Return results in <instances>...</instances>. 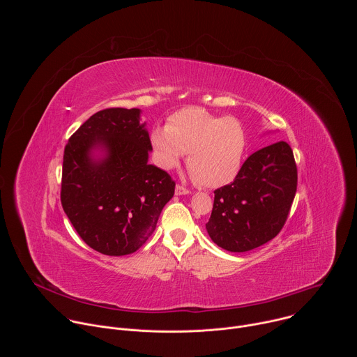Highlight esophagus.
I'll return each mask as SVG.
<instances>
[{
  "mask_svg": "<svg viewBox=\"0 0 357 357\" xmlns=\"http://www.w3.org/2000/svg\"><path fill=\"white\" fill-rule=\"evenodd\" d=\"M188 193H189L188 188H185V186H182L179 183L175 186V195H188Z\"/></svg>",
  "mask_w": 357,
  "mask_h": 357,
  "instance_id": "1",
  "label": "esophagus"
}]
</instances>
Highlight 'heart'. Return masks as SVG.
<instances>
[{
    "label": "heart",
    "mask_w": 357,
    "mask_h": 357,
    "mask_svg": "<svg viewBox=\"0 0 357 357\" xmlns=\"http://www.w3.org/2000/svg\"><path fill=\"white\" fill-rule=\"evenodd\" d=\"M157 162L172 169L188 152V168L205 188L230 183L238 174L244 152L245 131L234 117H220L202 107H186L168 117L167 127L151 132Z\"/></svg>",
    "instance_id": "obj_1"
}]
</instances>
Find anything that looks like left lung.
Instances as JSON below:
<instances>
[{
	"label": "left lung",
	"mask_w": 357,
	"mask_h": 357,
	"mask_svg": "<svg viewBox=\"0 0 357 357\" xmlns=\"http://www.w3.org/2000/svg\"><path fill=\"white\" fill-rule=\"evenodd\" d=\"M298 171L285 141L251 154L229 185L215 190L206 230L222 248L244 252L273 240L284 227L296 192Z\"/></svg>",
	"instance_id": "8db88e82"
}]
</instances>
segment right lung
<instances>
[{"label":"right lung","instance_id":"right-lung-1","mask_svg":"<svg viewBox=\"0 0 357 357\" xmlns=\"http://www.w3.org/2000/svg\"><path fill=\"white\" fill-rule=\"evenodd\" d=\"M94 146L107 158L93 162ZM148 131L138 109L97 112L69 138L62 168V208L82 240L106 256L137 251L154 233L175 192L168 172L149 165Z\"/></svg>","mask_w":357,"mask_h":357}]
</instances>
